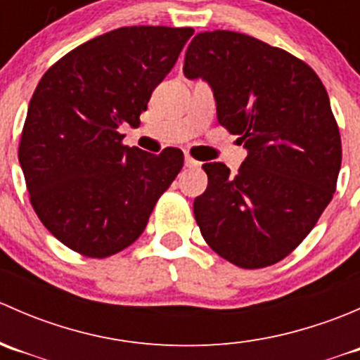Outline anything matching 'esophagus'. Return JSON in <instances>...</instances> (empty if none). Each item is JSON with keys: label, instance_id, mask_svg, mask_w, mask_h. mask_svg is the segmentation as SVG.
Returning <instances> with one entry per match:
<instances>
[{"label": "esophagus", "instance_id": "obj_1", "mask_svg": "<svg viewBox=\"0 0 360 360\" xmlns=\"http://www.w3.org/2000/svg\"><path fill=\"white\" fill-rule=\"evenodd\" d=\"M184 165H186L188 169H198V167H200V162H197V160L186 155V158H184Z\"/></svg>", "mask_w": 360, "mask_h": 360}]
</instances>
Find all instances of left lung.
<instances>
[{"instance_id":"obj_1","label":"left lung","mask_w":360,"mask_h":360,"mask_svg":"<svg viewBox=\"0 0 360 360\" xmlns=\"http://www.w3.org/2000/svg\"><path fill=\"white\" fill-rule=\"evenodd\" d=\"M183 71L210 83L217 122L249 151L235 176L203 165L209 183L193 202L203 240L240 268L278 263L336 191L341 137L326 86L292 53L233 31L195 36Z\"/></svg>"}]
</instances>
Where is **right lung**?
<instances>
[{
  "mask_svg": "<svg viewBox=\"0 0 360 360\" xmlns=\"http://www.w3.org/2000/svg\"><path fill=\"white\" fill-rule=\"evenodd\" d=\"M191 27L132 25L60 57L29 103L19 162L29 200L59 242L85 257H110L141 237L184 155L127 148L151 92L169 75Z\"/></svg>",
  "mask_w": 360,
  "mask_h": 360,
  "instance_id": "right-lung-1",
  "label": "right lung"
}]
</instances>
